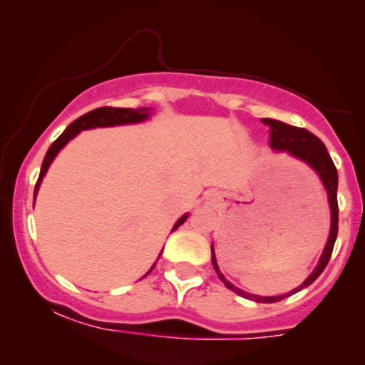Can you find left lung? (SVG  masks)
<instances>
[{
    "mask_svg": "<svg viewBox=\"0 0 365 365\" xmlns=\"http://www.w3.org/2000/svg\"><path fill=\"white\" fill-rule=\"evenodd\" d=\"M264 123L269 127V144L274 150H284L290 156L300 159V161L307 163L311 168L319 175L322 185H324L326 192H328V202H329V209H331V228H329V237L328 242H326L324 250H322L319 262L317 266L314 267V271L311 273L305 282L297 287L295 290H292L290 293H284V295H278V297H259V295H252V293H247L240 288L233 287L228 279L225 278L223 273H220V267H217L216 262V255H215V249L211 247V261L212 266H215L217 276H220L221 282L225 283L226 288H230L232 292H235L237 295L245 297V299L254 300V302H264V304H273V302H279V300L287 299V297L293 295V293L300 292L302 288L309 287V284L316 282L319 278V274L324 271V267L328 266L331 252H333L334 242H336V235H338V199H336V190H338V171L336 166H334L333 159H331L328 149L326 145L322 144L319 137H316L314 133L309 132L305 128H299V127H292V125L283 123V121L278 120H271V118H264Z\"/></svg>",
    "mask_w": 365,
    "mask_h": 365,
    "instance_id": "left-lung-1",
    "label": "left lung"
}]
</instances>
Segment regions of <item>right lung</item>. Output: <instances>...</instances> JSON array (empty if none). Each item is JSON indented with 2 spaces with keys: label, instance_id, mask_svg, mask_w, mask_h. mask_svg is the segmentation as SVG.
<instances>
[{
  "label": "right lung",
  "instance_id": "right-lung-1",
  "mask_svg": "<svg viewBox=\"0 0 365 365\" xmlns=\"http://www.w3.org/2000/svg\"><path fill=\"white\" fill-rule=\"evenodd\" d=\"M149 115H150L149 108H139V110H132V108L104 106V108H98V110H92L89 113H86V115H82L81 118L75 120L73 123H70L68 127L65 128V132H63L61 135L53 142L51 148L48 149V153H46L43 166H41L39 178H37V183H36V188H34V200H36L37 190H39V187H41V182H43L46 171H48L49 165L53 163V159L56 158V154L60 153V150L65 148V145L68 144V142L72 140L78 132H82V130H89V128H98V127H116V125L140 123V121L148 120ZM187 217H188V215H183L182 217H180L177 223H175L171 232H175V230H177L180 225L185 223ZM154 266H156V264H154ZM153 267H150L149 271H153Z\"/></svg>",
  "mask_w": 365,
  "mask_h": 365
}]
</instances>
